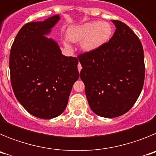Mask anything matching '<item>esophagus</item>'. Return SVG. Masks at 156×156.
<instances>
[{
	"label": "esophagus",
	"instance_id": "1",
	"mask_svg": "<svg viewBox=\"0 0 156 156\" xmlns=\"http://www.w3.org/2000/svg\"><path fill=\"white\" fill-rule=\"evenodd\" d=\"M77 67H78V70H79V72H80L81 71V69H82V66H81L80 63H79V64H78Z\"/></svg>",
	"mask_w": 156,
	"mask_h": 156
}]
</instances>
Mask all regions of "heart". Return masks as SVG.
<instances>
[{"mask_svg": "<svg viewBox=\"0 0 156 156\" xmlns=\"http://www.w3.org/2000/svg\"><path fill=\"white\" fill-rule=\"evenodd\" d=\"M112 29L108 23L91 22L70 29L67 37L72 42H80L81 48L85 51H92L109 40ZM66 48H69L68 43H65Z\"/></svg>", "mask_w": 156, "mask_h": 156, "instance_id": "1", "label": "heart"}]
</instances>
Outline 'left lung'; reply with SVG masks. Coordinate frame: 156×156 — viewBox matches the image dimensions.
<instances>
[{"mask_svg": "<svg viewBox=\"0 0 156 156\" xmlns=\"http://www.w3.org/2000/svg\"><path fill=\"white\" fill-rule=\"evenodd\" d=\"M115 31L108 42L77 56L90 108L105 118L120 116L135 104L144 81V51L134 32L112 20Z\"/></svg>", "mask_w": 156, "mask_h": 156, "instance_id": "8db88e82", "label": "left lung"}]
</instances>
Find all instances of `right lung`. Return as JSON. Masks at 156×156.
Masks as SVG:
<instances>
[{"label":"right lung","mask_w":156,"mask_h":156,"mask_svg":"<svg viewBox=\"0 0 156 156\" xmlns=\"http://www.w3.org/2000/svg\"><path fill=\"white\" fill-rule=\"evenodd\" d=\"M59 19L57 15L44 22L25 24L11 48L14 94L28 112L41 119H50L62 113L80 76L77 58L62 55L57 43L44 36Z\"/></svg>","instance_id":"right-lung-1"}]
</instances>
